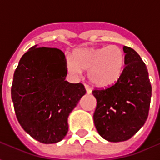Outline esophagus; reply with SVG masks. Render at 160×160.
I'll return each mask as SVG.
<instances>
[{"instance_id":"34e87169","label":"esophagus","mask_w":160,"mask_h":160,"mask_svg":"<svg viewBox=\"0 0 160 160\" xmlns=\"http://www.w3.org/2000/svg\"><path fill=\"white\" fill-rule=\"evenodd\" d=\"M85 88H86V90H87V93L90 94L92 92V88L91 87H89L88 85H85Z\"/></svg>"}]
</instances>
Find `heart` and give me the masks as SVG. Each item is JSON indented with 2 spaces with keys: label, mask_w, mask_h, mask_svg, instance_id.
<instances>
[{
  "label": "heart",
  "mask_w": 160,
  "mask_h": 160,
  "mask_svg": "<svg viewBox=\"0 0 160 160\" xmlns=\"http://www.w3.org/2000/svg\"><path fill=\"white\" fill-rule=\"evenodd\" d=\"M124 65L125 55L117 45L77 49L67 60V69L70 73L79 75L81 70H89V80L98 87H107L117 82Z\"/></svg>",
  "instance_id": "heart-1"
}]
</instances>
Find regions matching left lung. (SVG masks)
<instances>
[{"instance_id": "obj_1", "label": "left lung", "mask_w": 160, "mask_h": 160, "mask_svg": "<svg viewBox=\"0 0 160 160\" xmlns=\"http://www.w3.org/2000/svg\"><path fill=\"white\" fill-rule=\"evenodd\" d=\"M125 67L111 87L92 91L97 99L93 121L98 134L111 142L127 141L148 119L152 87L148 68L138 53L123 46Z\"/></svg>"}]
</instances>
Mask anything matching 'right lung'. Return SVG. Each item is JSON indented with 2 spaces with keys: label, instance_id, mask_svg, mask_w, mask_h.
Here are the masks:
<instances>
[{
  "label": "right lung",
  "instance_id": "1",
  "mask_svg": "<svg viewBox=\"0 0 160 160\" xmlns=\"http://www.w3.org/2000/svg\"><path fill=\"white\" fill-rule=\"evenodd\" d=\"M64 53L33 46L19 60L11 96L23 129L44 144L59 142L68 131V118L86 94L83 84L65 80Z\"/></svg>",
  "mask_w": 160,
  "mask_h": 160
}]
</instances>
